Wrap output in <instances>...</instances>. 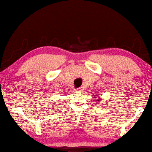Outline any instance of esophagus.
I'll return each mask as SVG.
<instances>
[{
	"mask_svg": "<svg viewBox=\"0 0 152 152\" xmlns=\"http://www.w3.org/2000/svg\"><path fill=\"white\" fill-rule=\"evenodd\" d=\"M77 91H83V88H81H81H79L77 89Z\"/></svg>",
	"mask_w": 152,
	"mask_h": 152,
	"instance_id": "1",
	"label": "esophagus"
}]
</instances>
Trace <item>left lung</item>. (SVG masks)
<instances>
[{
  "mask_svg": "<svg viewBox=\"0 0 152 152\" xmlns=\"http://www.w3.org/2000/svg\"><path fill=\"white\" fill-rule=\"evenodd\" d=\"M99 100H100V99L98 98V99H96V102H99Z\"/></svg>",
  "mask_w": 152,
  "mask_h": 152,
  "instance_id": "8db88e82",
  "label": "left lung"
}]
</instances>
